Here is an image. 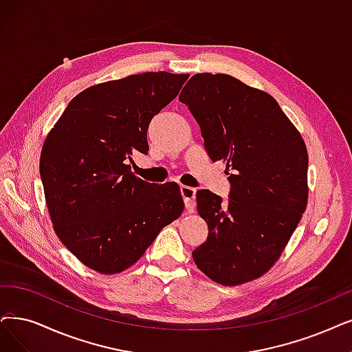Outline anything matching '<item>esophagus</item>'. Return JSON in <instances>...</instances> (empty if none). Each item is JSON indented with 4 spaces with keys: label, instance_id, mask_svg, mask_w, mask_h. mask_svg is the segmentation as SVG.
Segmentation results:
<instances>
[{
    "label": "esophagus",
    "instance_id": "34e87169",
    "mask_svg": "<svg viewBox=\"0 0 352 352\" xmlns=\"http://www.w3.org/2000/svg\"><path fill=\"white\" fill-rule=\"evenodd\" d=\"M180 193H182V198H184L185 201V206H186V210L189 214L195 212V206H196V190L193 188H189V186H182L180 188Z\"/></svg>",
    "mask_w": 352,
    "mask_h": 352
}]
</instances>
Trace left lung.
<instances>
[{
  "label": "left lung",
  "mask_w": 352,
  "mask_h": 352,
  "mask_svg": "<svg viewBox=\"0 0 352 352\" xmlns=\"http://www.w3.org/2000/svg\"><path fill=\"white\" fill-rule=\"evenodd\" d=\"M209 159L227 164L228 201L196 192L208 238L192 252L209 278L236 286L264 274L282 254L307 202L303 138L269 94L223 74H198L182 89Z\"/></svg>",
  "instance_id": "left-lung-1"
}]
</instances>
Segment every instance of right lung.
<instances>
[{
    "instance_id": "add662e5",
    "label": "right lung",
    "mask_w": 352,
    "mask_h": 352,
    "mask_svg": "<svg viewBox=\"0 0 352 352\" xmlns=\"http://www.w3.org/2000/svg\"><path fill=\"white\" fill-rule=\"evenodd\" d=\"M189 75L146 72L76 95L41 148L40 177L54 231L102 274L129 269L184 210L179 185L135 177L130 162L148 153L147 130Z\"/></svg>"
}]
</instances>
